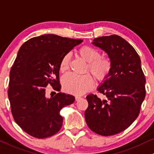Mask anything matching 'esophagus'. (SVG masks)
Here are the masks:
<instances>
[{
    "mask_svg": "<svg viewBox=\"0 0 154 154\" xmlns=\"http://www.w3.org/2000/svg\"><path fill=\"white\" fill-rule=\"evenodd\" d=\"M81 98H82V97H81V96H75V101H79V99H81Z\"/></svg>",
    "mask_w": 154,
    "mask_h": 154,
    "instance_id": "esophagus-1",
    "label": "esophagus"
}]
</instances>
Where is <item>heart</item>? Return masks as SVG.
Listing matches in <instances>:
<instances>
[{"instance_id":"heart-1","label":"heart","mask_w":154,"mask_h":154,"mask_svg":"<svg viewBox=\"0 0 154 154\" xmlns=\"http://www.w3.org/2000/svg\"><path fill=\"white\" fill-rule=\"evenodd\" d=\"M79 55L88 62V69L98 81L105 79L111 69V64L107 58L100 57V53L96 48L90 46H83L78 50ZM70 61V55L66 53L61 58L59 69L61 72L68 70ZM94 80L90 74L77 75L68 73L62 79L64 90L72 95H82L93 86Z\"/></svg>"}]
</instances>
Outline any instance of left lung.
I'll return each mask as SVG.
<instances>
[{
  "mask_svg": "<svg viewBox=\"0 0 154 154\" xmlns=\"http://www.w3.org/2000/svg\"><path fill=\"white\" fill-rule=\"evenodd\" d=\"M92 44L105 52L111 69L97 90L107 97L87 96L85 120L91 131L101 136L119 134L137 118L145 97V78L135 49L120 36H102Z\"/></svg>",
  "mask_w": 154,
  "mask_h": 154,
  "instance_id": "obj_1",
  "label": "left lung"
}]
</instances>
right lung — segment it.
Listing matches in <instances>:
<instances>
[{"instance_id":"obj_1","label":"right lung","mask_w":154,"mask_h":154,"mask_svg":"<svg viewBox=\"0 0 154 154\" xmlns=\"http://www.w3.org/2000/svg\"><path fill=\"white\" fill-rule=\"evenodd\" d=\"M81 39L53 34L30 38L20 47L9 73L8 97L15 122L33 137L44 139L59 131L63 118L60 110L72 104V95L58 93L46 97V88L61 90L59 64Z\"/></svg>"}]
</instances>
